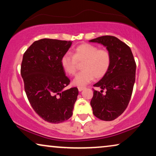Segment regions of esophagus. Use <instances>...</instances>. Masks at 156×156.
I'll return each mask as SVG.
<instances>
[{
  "label": "esophagus",
  "instance_id": "esophagus-1",
  "mask_svg": "<svg viewBox=\"0 0 156 156\" xmlns=\"http://www.w3.org/2000/svg\"><path fill=\"white\" fill-rule=\"evenodd\" d=\"M78 90H79L80 92V91H82L83 90H84V89L86 88H84V87H78Z\"/></svg>",
  "mask_w": 156,
  "mask_h": 156
}]
</instances>
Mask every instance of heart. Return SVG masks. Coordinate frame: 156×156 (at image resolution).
I'll list each match as a JSON object with an SVG mask.
<instances>
[{
    "label": "heart",
    "instance_id": "heart-1",
    "mask_svg": "<svg viewBox=\"0 0 156 156\" xmlns=\"http://www.w3.org/2000/svg\"><path fill=\"white\" fill-rule=\"evenodd\" d=\"M83 70L76 75L73 80L76 86L83 87L95 78H101L105 75L111 65V55L106 50H99L95 45L83 43L75 49L73 55L66 53L61 58V63L64 71L73 76L77 70L78 62L83 61Z\"/></svg>",
    "mask_w": 156,
    "mask_h": 156
}]
</instances>
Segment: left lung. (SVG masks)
I'll return each instance as SVG.
<instances>
[{"mask_svg": "<svg viewBox=\"0 0 156 156\" xmlns=\"http://www.w3.org/2000/svg\"><path fill=\"white\" fill-rule=\"evenodd\" d=\"M89 42L105 46L111 59L108 72L93 85L101 91L93 92L90 101L93 113L101 120H113L123 113L129 103L136 80V62L130 47L116 37L104 36Z\"/></svg>", "mask_w": 156, "mask_h": 156, "instance_id": "left-lung-1", "label": "left lung"}]
</instances>
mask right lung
I'll return each instance as SVG.
<instances>
[{"instance_id": "right-lung-1", "label": "right lung", "mask_w": 156, "mask_h": 156, "mask_svg": "<svg viewBox=\"0 0 156 156\" xmlns=\"http://www.w3.org/2000/svg\"><path fill=\"white\" fill-rule=\"evenodd\" d=\"M72 41L43 38L35 41L25 52L21 76L31 106L45 121L59 123L73 115L78 88L66 90L70 80L61 60Z\"/></svg>"}]
</instances>
